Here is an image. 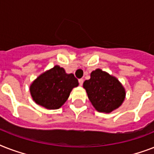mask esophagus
<instances>
[{"mask_svg":"<svg viewBox=\"0 0 154 154\" xmlns=\"http://www.w3.org/2000/svg\"><path fill=\"white\" fill-rule=\"evenodd\" d=\"M78 82H79V84H80V85H81V86H82V85H83V82H84V80L82 79V78H81V79H79V80H78Z\"/></svg>","mask_w":154,"mask_h":154,"instance_id":"obj_1","label":"esophagus"}]
</instances>
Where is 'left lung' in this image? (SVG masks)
I'll return each instance as SVG.
<instances>
[{"label": "left lung", "instance_id": "8db88e82", "mask_svg": "<svg viewBox=\"0 0 154 154\" xmlns=\"http://www.w3.org/2000/svg\"><path fill=\"white\" fill-rule=\"evenodd\" d=\"M92 105L98 112H111L121 106L125 97V90L121 82L100 69L90 74V79L83 84Z\"/></svg>", "mask_w": 154, "mask_h": 154}]
</instances>
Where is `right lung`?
Segmentation results:
<instances>
[{
	"instance_id": "add662e5",
	"label": "right lung",
	"mask_w": 154,
	"mask_h": 154,
	"mask_svg": "<svg viewBox=\"0 0 154 154\" xmlns=\"http://www.w3.org/2000/svg\"><path fill=\"white\" fill-rule=\"evenodd\" d=\"M72 73L68 74L63 68L55 65L41 74L30 85V94L37 105L48 109H57L67 101L72 89L78 86Z\"/></svg>"
}]
</instances>
